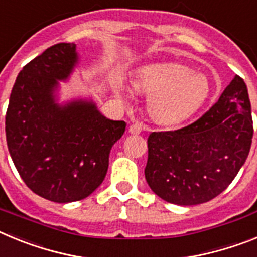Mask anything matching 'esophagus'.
<instances>
[{"instance_id": "esophagus-1", "label": "esophagus", "mask_w": 257, "mask_h": 257, "mask_svg": "<svg viewBox=\"0 0 257 257\" xmlns=\"http://www.w3.org/2000/svg\"><path fill=\"white\" fill-rule=\"evenodd\" d=\"M143 130H144V127L139 123H133L130 126V128H128V131H130L131 134H134V135H138V134L142 133Z\"/></svg>"}]
</instances>
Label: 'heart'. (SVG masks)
<instances>
[{
	"label": "heart",
	"instance_id": "heart-1",
	"mask_svg": "<svg viewBox=\"0 0 257 257\" xmlns=\"http://www.w3.org/2000/svg\"><path fill=\"white\" fill-rule=\"evenodd\" d=\"M133 85L136 92L151 95L149 113L154 121L162 124L184 121L196 112L210 91L205 74L176 63L143 68Z\"/></svg>",
	"mask_w": 257,
	"mask_h": 257
}]
</instances>
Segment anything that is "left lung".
Segmentation results:
<instances>
[{
	"label": "left lung",
	"mask_w": 257,
	"mask_h": 257,
	"mask_svg": "<svg viewBox=\"0 0 257 257\" xmlns=\"http://www.w3.org/2000/svg\"><path fill=\"white\" fill-rule=\"evenodd\" d=\"M252 135L247 86L235 76L217 103L196 122L149 135L147 183L174 205L211 201L229 187L246 162Z\"/></svg>",
	"instance_id": "8db88e82"
}]
</instances>
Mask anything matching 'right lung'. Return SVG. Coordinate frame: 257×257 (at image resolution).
I'll use <instances>...</instances> for the list:
<instances>
[{
    "label": "right lung",
    "instance_id": "1",
    "mask_svg": "<svg viewBox=\"0 0 257 257\" xmlns=\"http://www.w3.org/2000/svg\"><path fill=\"white\" fill-rule=\"evenodd\" d=\"M78 63L74 44H56L24 65L11 90L6 142L27 187L58 203L88 197L105 178L109 153L126 128L88 100L56 103L58 81Z\"/></svg>",
    "mask_w": 257,
    "mask_h": 257
}]
</instances>
